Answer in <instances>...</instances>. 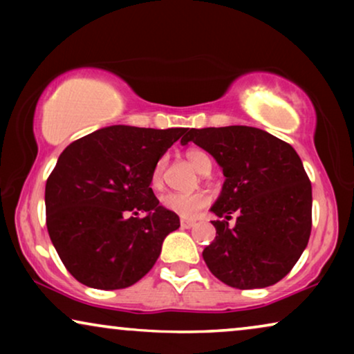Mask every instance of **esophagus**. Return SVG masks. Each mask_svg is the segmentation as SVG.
I'll list each match as a JSON object with an SVG mask.
<instances>
[{"label": "esophagus", "instance_id": "1", "mask_svg": "<svg viewBox=\"0 0 354 354\" xmlns=\"http://www.w3.org/2000/svg\"><path fill=\"white\" fill-rule=\"evenodd\" d=\"M196 222L193 219H180V225L183 227V229H190V227L195 225Z\"/></svg>", "mask_w": 354, "mask_h": 354}]
</instances>
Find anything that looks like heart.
I'll return each mask as SVG.
<instances>
[{"instance_id":"heart-1","label":"heart","mask_w":354,"mask_h":354,"mask_svg":"<svg viewBox=\"0 0 354 354\" xmlns=\"http://www.w3.org/2000/svg\"><path fill=\"white\" fill-rule=\"evenodd\" d=\"M188 162L192 167L200 174H209L212 167L211 156L205 149L200 148H190L185 153ZM164 159L154 164L151 176H149V185L153 188H161L164 180ZM209 203V196L205 192H195V193H166L161 198V205L166 209L176 212V214L182 217H195L203 207L207 206Z\"/></svg>"}]
</instances>
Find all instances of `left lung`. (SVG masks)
Wrapping results in <instances>:
<instances>
[{
  "label": "left lung",
  "mask_w": 354,
  "mask_h": 354,
  "mask_svg": "<svg viewBox=\"0 0 354 354\" xmlns=\"http://www.w3.org/2000/svg\"><path fill=\"white\" fill-rule=\"evenodd\" d=\"M193 142L216 159L225 180L211 211L216 239L203 259L234 288H264L287 275L311 235L313 190L297 151L264 130L246 125L192 129Z\"/></svg>",
  "instance_id": "obj_1"
}]
</instances>
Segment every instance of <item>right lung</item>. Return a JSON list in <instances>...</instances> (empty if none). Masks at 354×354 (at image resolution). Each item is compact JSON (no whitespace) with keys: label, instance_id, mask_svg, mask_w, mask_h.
Here are the masks:
<instances>
[{"label":"right lung","instance_id":"1","mask_svg":"<svg viewBox=\"0 0 354 354\" xmlns=\"http://www.w3.org/2000/svg\"><path fill=\"white\" fill-rule=\"evenodd\" d=\"M185 132L111 125L61 153L46 180V227L66 269L80 283L127 288L156 263L164 239L180 219L159 205L149 176ZM138 212L145 216L137 218Z\"/></svg>","mask_w":354,"mask_h":354}]
</instances>
